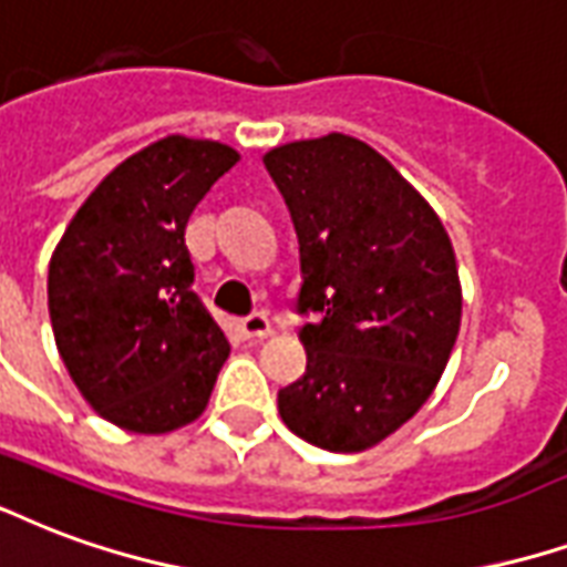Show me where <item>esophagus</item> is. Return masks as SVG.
I'll return each mask as SVG.
<instances>
[{
	"instance_id": "34e87169",
	"label": "esophagus",
	"mask_w": 567,
	"mask_h": 567,
	"mask_svg": "<svg viewBox=\"0 0 567 567\" xmlns=\"http://www.w3.org/2000/svg\"><path fill=\"white\" fill-rule=\"evenodd\" d=\"M240 337L246 339H264V337H270V318L264 316V312H251V316L240 318Z\"/></svg>"
}]
</instances>
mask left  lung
Returning a JSON list of instances; mask_svg holds the SVG:
<instances>
[{"mask_svg": "<svg viewBox=\"0 0 567 567\" xmlns=\"http://www.w3.org/2000/svg\"><path fill=\"white\" fill-rule=\"evenodd\" d=\"M264 167L300 243L306 372L279 390L285 426L354 454L414 417L460 333L454 246L384 155L348 134L276 146Z\"/></svg>", "mask_w": 567, "mask_h": 567, "instance_id": "8db88e82", "label": "left lung"}]
</instances>
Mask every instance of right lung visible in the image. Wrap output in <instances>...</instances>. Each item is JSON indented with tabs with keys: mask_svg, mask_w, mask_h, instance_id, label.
<instances>
[{
	"mask_svg": "<svg viewBox=\"0 0 567 567\" xmlns=\"http://www.w3.org/2000/svg\"><path fill=\"white\" fill-rule=\"evenodd\" d=\"M240 155L171 134L99 183L50 258L48 309L83 400L128 433H171L207 409L228 339L192 291V209Z\"/></svg>",
	"mask_w": 567,
	"mask_h": 567,
	"instance_id": "1",
	"label": "right lung"
}]
</instances>
